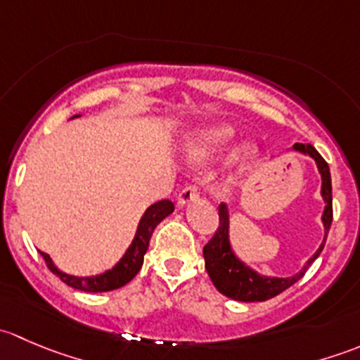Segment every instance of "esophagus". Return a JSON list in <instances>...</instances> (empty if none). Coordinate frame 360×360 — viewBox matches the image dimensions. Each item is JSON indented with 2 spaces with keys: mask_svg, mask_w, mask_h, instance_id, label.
<instances>
[{
  "mask_svg": "<svg viewBox=\"0 0 360 360\" xmlns=\"http://www.w3.org/2000/svg\"><path fill=\"white\" fill-rule=\"evenodd\" d=\"M198 197H200V186H198V184H190V186H186L183 191H181L179 197H177V203L183 207L186 205V203L197 200Z\"/></svg>",
  "mask_w": 360,
  "mask_h": 360,
  "instance_id": "34e87169",
  "label": "esophagus"
}]
</instances>
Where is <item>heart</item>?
<instances>
[{
    "label": "heart",
    "mask_w": 360,
    "mask_h": 360,
    "mask_svg": "<svg viewBox=\"0 0 360 360\" xmlns=\"http://www.w3.org/2000/svg\"><path fill=\"white\" fill-rule=\"evenodd\" d=\"M233 137L235 130L228 123H214V125L203 127V129L191 134L190 139H188V157L193 162H203V160L216 155L217 151L224 150L233 141ZM254 155H256L254 146H250V144L242 146V150L238 151V165H248L250 160L254 158Z\"/></svg>",
    "instance_id": "heart-1"
}]
</instances>
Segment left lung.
<instances>
[{
	"label": "left lung",
	"mask_w": 360,
	"mask_h": 360,
	"mask_svg": "<svg viewBox=\"0 0 360 360\" xmlns=\"http://www.w3.org/2000/svg\"><path fill=\"white\" fill-rule=\"evenodd\" d=\"M294 150L300 153L308 155L315 160L317 169L322 177V190L321 195L324 198V214H322V224H324V240H322L321 248L317 252L307 261L303 268L297 271L292 277H266V275H259L249 268L244 261L238 259L235 256L233 249L230 244V214H228L226 203L219 205V226H217L216 233L210 238L203 248V259H205V270L209 274L210 281L216 285V289L226 297L237 301H266L270 297H275L277 294L284 292L285 289L296 284L304 271L308 270L311 263L319 257L326 245V238H328L329 228L333 223V188H331V172H329V165L324 158L321 157L317 150L311 144H294Z\"/></svg>",
	"instance_id": "8db88e82"
}]
</instances>
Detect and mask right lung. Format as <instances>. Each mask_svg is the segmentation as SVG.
Here are the masks:
<instances>
[{
    "mask_svg": "<svg viewBox=\"0 0 360 360\" xmlns=\"http://www.w3.org/2000/svg\"><path fill=\"white\" fill-rule=\"evenodd\" d=\"M172 212L174 203L170 200H160L148 207L146 212L143 214V217H141L139 221L136 237H134L132 244L129 245V249L123 254L122 259H120L111 270L104 271V274L101 275H96V277H75V275H68L64 274V271H60L59 268L52 263L49 254L41 252V256L43 259H45L46 266L50 268V271H53V274H56L64 284H68L69 288L79 289V291L85 292H106L112 291V289H120L125 284H129V282L139 274L141 266H143L144 254H146L148 245H150V238L151 235H153L155 228H157L160 221H163Z\"/></svg>",
    "mask_w": 360,
    "mask_h": 360,
    "instance_id": "1",
    "label": "right lung"
}]
</instances>
